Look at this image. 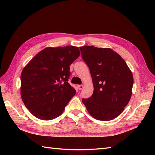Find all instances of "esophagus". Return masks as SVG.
<instances>
[{"label":"esophagus","instance_id":"obj_1","mask_svg":"<svg viewBox=\"0 0 155 155\" xmlns=\"http://www.w3.org/2000/svg\"><path fill=\"white\" fill-rule=\"evenodd\" d=\"M78 88L79 90H81V89H83V85H78Z\"/></svg>","mask_w":155,"mask_h":155}]
</instances>
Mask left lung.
Returning a JSON list of instances; mask_svg holds the SVG:
<instances>
[{
	"label": "left lung",
	"instance_id": "left-lung-1",
	"mask_svg": "<svg viewBox=\"0 0 155 155\" xmlns=\"http://www.w3.org/2000/svg\"><path fill=\"white\" fill-rule=\"evenodd\" d=\"M90 69L94 92L82 101L94 118L109 121L118 117L132 95L133 76L124 59L109 48H79Z\"/></svg>",
	"mask_w": 155,
	"mask_h": 155
}]
</instances>
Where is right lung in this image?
I'll list each match as a JSON object with an SVG mask.
<instances>
[{
  "label": "right lung",
  "instance_id": "obj_1",
  "mask_svg": "<svg viewBox=\"0 0 155 155\" xmlns=\"http://www.w3.org/2000/svg\"><path fill=\"white\" fill-rule=\"evenodd\" d=\"M80 55L74 46L47 47L23 68L21 94L24 104L36 118L54 120L63 113L76 94L68 83L70 65Z\"/></svg>",
  "mask_w": 155,
  "mask_h": 155
}]
</instances>
